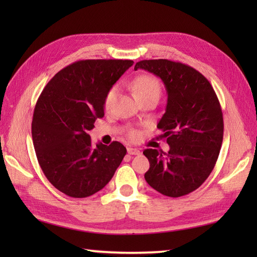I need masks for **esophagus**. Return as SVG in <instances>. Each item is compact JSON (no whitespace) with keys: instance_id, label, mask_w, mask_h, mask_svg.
<instances>
[{"instance_id":"34e87169","label":"esophagus","mask_w":257,"mask_h":257,"mask_svg":"<svg viewBox=\"0 0 257 257\" xmlns=\"http://www.w3.org/2000/svg\"><path fill=\"white\" fill-rule=\"evenodd\" d=\"M128 154L133 156H137V155H140V150L136 148H128Z\"/></svg>"}]
</instances>
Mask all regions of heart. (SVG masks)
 <instances>
[{"label":"heart","mask_w":257,"mask_h":257,"mask_svg":"<svg viewBox=\"0 0 257 257\" xmlns=\"http://www.w3.org/2000/svg\"><path fill=\"white\" fill-rule=\"evenodd\" d=\"M132 89L136 98H137L139 101L145 100L147 98H158V99H159L161 94L160 81L152 75H140L138 77H136L132 84ZM116 94L117 90L114 87H112V88L107 91L105 98H103V108H105L106 110L110 109L114 100V97H116ZM129 137L132 139H136L138 137V133L135 132V130H132V132L129 133Z\"/></svg>","instance_id":"heart-1"}]
</instances>
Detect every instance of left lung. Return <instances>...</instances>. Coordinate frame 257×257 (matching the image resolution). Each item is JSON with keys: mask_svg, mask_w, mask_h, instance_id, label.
I'll return each mask as SVG.
<instances>
[{"mask_svg": "<svg viewBox=\"0 0 257 257\" xmlns=\"http://www.w3.org/2000/svg\"><path fill=\"white\" fill-rule=\"evenodd\" d=\"M148 70L166 86V112L157 128L170 146L168 154L146 149L150 168L145 179L163 195L179 198L201 187L214 168L223 141V113L210 81L188 65L145 59L135 69Z\"/></svg>", "mask_w": 257, "mask_h": 257, "instance_id": "8db88e82", "label": "left lung"}]
</instances>
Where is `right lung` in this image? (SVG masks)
<instances>
[{
    "mask_svg": "<svg viewBox=\"0 0 257 257\" xmlns=\"http://www.w3.org/2000/svg\"><path fill=\"white\" fill-rule=\"evenodd\" d=\"M129 59H85L68 65L43 89L33 113L32 138L38 163L54 187L87 198L110 181L127 150L118 141L91 144L89 130L102 118L103 98Z\"/></svg>",
    "mask_w": 257,
    "mask_h": 257,
    "instance_id": "1",
    "label": "right lung"
}]
</instances>
